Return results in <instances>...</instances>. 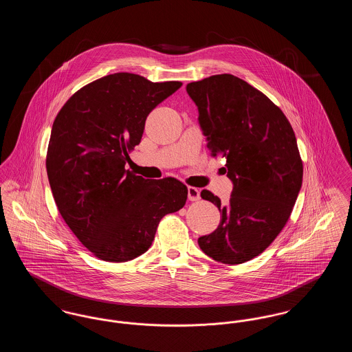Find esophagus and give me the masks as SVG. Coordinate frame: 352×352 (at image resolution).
Returning a JSON list of instances; mask_svg holds the SVG:
<instances>
[{
  "instance_id": "34e87169",
  "label": "esophagus",
  "mask_w": 352,
  "mask_h": 352,
  "mask_svg": "<svg viewBox=\"0 0 352 352\" xmlns=\"http://www.w3.org/2000/svg\"><path fill=\"white\" fill-rule=\"evenodd\" d=\"M187 197H188V201H199L201 199V191L195 187H188L187 188Z\"/></svg>"
}]
</instances>
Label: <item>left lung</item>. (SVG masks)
Wrapping results in <instances>:
<instances>
[{"instance_id": "obj_1", "label": "left lung", "mask_w": 352, "mask_h": 352, "mask_svg": "<svg viewBox=\"0 0 352 352\" xmlns=\"http://www.w3.org/2000/svg\"><path fill=\"white\" fill-rule=\"evenodd\" d=\"M198 122L212 157L226 158L234 184L221 204L218 228L198 239L201 251L223 264H241L265 251L284 228L301 190V157L283 111L252 85L230 74L187 84Z\"/></svg>"}]
</instances>
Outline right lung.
Wrapping results in <instances>:
<instances>
[{"instance_id":"obj_1","label":"right lung","mask_w":352,"mask_h":352,"mask_svg":"<svg viewBox=\"0 0 352 352\" xmlns=\"http://www.w3.org/2000/svg\"><path fill=\"white\" fill-rule=\"evenodd\" d=\"M181 85L107 75L71 96L52 124L46 160L52 197L69 230L104 261L145 253L161 219L186 203L187 187L178 179L151 181L125 168L148 115Z\"/></svg>"}]
</instances>
